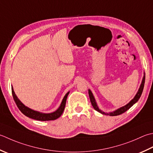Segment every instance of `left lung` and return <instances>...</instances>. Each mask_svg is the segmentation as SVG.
Wrapping results in <instances>:
<instances>
[{"label": "left lung", "mask_w": 153, "mask_h": 153, "mask_svg": "<svg viewBox=\"0 0 153 153\" xmlns=\"http://www.w3.org/2000/svg\"><path fill=\"white\" fill-rule=\"evenodd\" d=\"M145 74H144V76H143V78L142 80V82H141V84L140 85V88L139 89L138 91H137V94L134 97L133 99L132 100H131L129 103H127L126 105H125L122 107H120L119 109H117V110L114 111L113 112H110V113H105L103 111H102L101 109H100L99 108L96 101H95V100L94 98V95H93L92 92L91 91L90 89H89L88 90V93H89V99H90V101H91V103L92 106L94 107V108L95 110H96L97 111L100 112L101 113H102L103 115H109V116H116V115H121L122 113H125L126 111H127L128 109H130L131 107H132L133 105L137 103L138 100H139V98L141 96V94L143 93V88H144V85H145Z\"/></svg>", "instance_id": "8db88e82"}]
</instances>
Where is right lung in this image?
<instances>
[{"label": "right lung", "mask_w": 153, "mask_h": 153, "mask_svg": "<svg viewBox=\"0 0 153 153\" xmlns=\"http://www.w3.org/2000/svg\"><path fill=\"white\" fill-rule=\"evenodd\" d=\"M69 93H70V91L68 92L67 94L65 95L64 97L63 98L62 100L60 106L59 107V108L57 109L56 111L53 113H43L37 111L32 110L31 109L28 108V107L25 106V105H24L19 100V99H18L17 96L14 91L13 88L12 87V94H13L14 100L20 111L22 112L24 115H26V117H28L35 119V120L43 121L55 120V119L59 118V117L62 115L63 112H64V110L65 106V103H66V100H67Z\"/></svg>", "instance_id": "obj_1"}]
</instances>
